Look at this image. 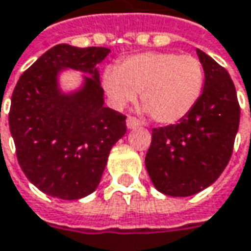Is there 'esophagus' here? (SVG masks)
Returning <instances> with one entry per match:
<instances>
[{
	"label": "esophagus",
	"mask_w": 251,
	"mask_h": 251,
	"mask_svg": "<svg viewBox=\"0 0 251 251\" xmlns=\"http://www.w3.org/2000/svg\"><path fill=\"white\" fill-rule=\"evenodd\" d=\"M139 126H140V122L136 119V117L135 116L127 117V127H128L129 129L136 128V127H139Z\"/></svg>",
	"instance_id": "obj_1"
}]
</instances>
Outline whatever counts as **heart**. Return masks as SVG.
I'll return each mask as SVG.
<instances>
[{"label":"heart","mask_w":251,"mask_h":251,"mask_svg":"<svg viewBox=\"0 0 251 251\" xmlns=\"http://www.w3.org/2000/svg\"><path fill=\"white\" fill-rule=\"evenodd\" d=\"M204 67L192 55L143 52L128 56L104 74L113 105L124 108L142 93V104L154 122L174 124L195 108L204 88Z\"/></svg>","instance_id":"heart-1"}]
</instances>
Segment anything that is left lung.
I'll return each instance as SVG.
<instances>
[{
  "mask_svg": "<svg viewBox=\"0 0 251 251\" xmlns=\"http://www.w3.org/2000/svg\"><path fill=\"white\" fill-rule=\"evenodd\" d=\"M204 89L195 108L177 124L152 128L146 168L158 191L168 196L195 195L214 184L230 161L241 108L230 74L197 50Z\"/></svg>",
  "mask_w": 251,
  "mask_h": 251,
  "instance_id": "obj_1",
  "label": "left lung"
}]
</instances>
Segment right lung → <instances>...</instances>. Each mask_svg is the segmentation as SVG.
Wrapping results in <instances>:
<instances>
[{
  "instance_id": "right-lung-1",
  "label": "right lung",
  "mask_w": 251,
  "mask_h": 251,
  "mask_svg": "<svg viewBox=\"0 0 251 251\" xmlns=\"http://www.w3.org/2000/svg\"><path fill=\"white\" fill-rule=\"evenodd\" d=\"M111 50L58 44L21 74L12 94L9 128L26 178L62 200L90 195L100 182L112 146L127 131L126 117L104 106L97 67ZM89 72L81 91L62 95L57 73Z\"/></svg>"
}]
</instances>
